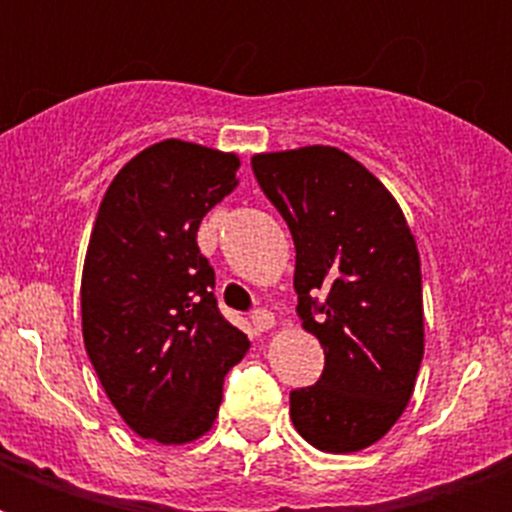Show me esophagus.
I'll return each instance as SVG.
<instances>
[{
    "mask_svg": "<svg viewBox=\"0 0 512 512\" xmlns=\"http://www.w3.org/2000/svg\"><path fill=\"white\" fill-rule=\"evenodd\" d=\"M252 324H255V329L265 332V329H271L273 324H276V316H273L271 311H265V308H257V311L252 313Z\"/></svg>",
    "mask_w": 512,
    "mask_h": 512,
    "instance_id": "1",
    "label": "esophagus"
}]
</instances>
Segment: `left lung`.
I'll return each instance as SVG.
<instances>
[{"mask_svg":"<svg viewBox=\"0 0 512 512\" xmlns=\"http://www.w3.org/2000/svg\"><path fill=\"white\" fill-rule=\"evenodd\" d=\"M252 172L295 241L297 316L324 348L316 385L289 393L321 452L380 441L412 398L425 350L420 252L385 185L332 146L257 154Z\"/></svg>","mask_w":512,"mask_h":512,"instance_id":"1","label":"left lung"}]
</instances>
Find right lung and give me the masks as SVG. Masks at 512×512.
Wrapping results in <instances>:
<instances>
[{
  "instance_id": "add662e5",
  "label": "right lung",
  "mask_w": 512,
  "mask_h": 512,
  "mask_svg": "<svg viewBox=\"0 0 512 512\" xmlns=\"http://www.w3.org/2000/svg\"><path fill=\"white\" fill-rule=\"evenodd\" d=\"M239 156L162 140L124 164L100 201L82 273L84 348L138 436H204L223 380L249 350L217 308L201 217L239 185Z\"/></svg>"
}]
</instances>
